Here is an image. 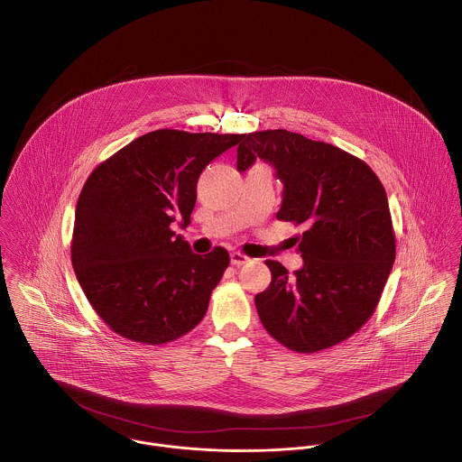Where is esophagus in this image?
<instances>
[{
	"label": "esophagus",
	"mask_w": 462,
	"mask_h": 462,
	"mask_svg": "<svg viewBox=\"0 0 462 462\" xmlns=\"http://www.w3.org/2000/svg\"><path fill=\"white\" fill-rule=\"evenodd\" d=\"M247 262H249V258H247L245 254H242V253H231V264L242 266V264H245Z\"/></svg>",
	"instance_id": "1"
}]
</instances>
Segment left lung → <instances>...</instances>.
Instances as JSON below:
<instances>
[{"label": "left lung", "instance_id": "left-lung-1", "mask_svg": "<svg viewBox=\"0 0 462 462\" xmlns=\"http://www.w3.org/2000/svg\"><path fill=\"white\" fill-rule=\"evenodd\" d=\"M256 158L282 183L277 218L304 226L295 236L304 264L293 275L273 260L256 295L264 329L295 352H319L361 329L374 315L395 262L388 196L359 158L286 130L242 134L238 172Z\"/></svg>", "mask_w": 462, "mask_h": 462}]
</instances>
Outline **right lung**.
<instances>
[{"mask_svg":"<svg viewBox=\"0 0 462 462\" xmlns=\"http://www.w3.org/2000/svg\"><path fill=\"white\" fill-rule=\"evenodd\" d=\"M242 134L156 130L97 165L76 204L70 260L105 324L145 345L174 341L204 319L229 264L224 247L194 254L189 226L206 165Z\"/></svg>","mask_w":462,"mask_h":462,"instance_id":"add662e5","label":"right lung"}]
</instances>
